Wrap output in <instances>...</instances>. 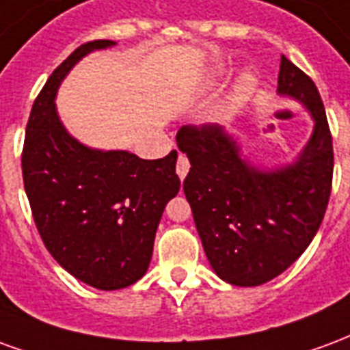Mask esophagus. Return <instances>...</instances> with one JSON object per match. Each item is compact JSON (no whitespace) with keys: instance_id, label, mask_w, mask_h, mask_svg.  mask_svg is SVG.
<instances>
[{"instance_id":"obj_1","label":"esophagus","mask_w":350,"mask_h":350,"mask_svg":"<svg viewBox=\"0 0 350 350\" xmlns=\"http://www.w3.org/2000/svg\"><path fill=\"white\" fill-rule=\"evenodd\" d=\"M188 170H190V162H188V158L185 154H178L177 160V175L180 180H185V177L188 175Z\"/></svg>"}]
</instances>
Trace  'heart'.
<instances>
[{"label": "heart", "mask_w": 350, "mask_h": 350, "mask_svg": "<svg viewBox=\"0 0 350 350\" xmlns=\"http://www.w3.org/2000/svg\"><path fill=\"white\" fill-rule=\"evenodd\" d=\"M228 74V67L226 65H218V67L214 68L211 76H208V80H206V85H214L216 81L221 80L224 76ZM257 85V78L256 74L252 72V70H246V72L242 74L239 81H237V85H234V98H242V96H246V94L252 91V89Z\"/></svg>", "instance_id": "heart-1"}]
</instances>
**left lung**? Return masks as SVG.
Listing matches in <instances>:
<instances>
[{"label":"left lung","mask_w":350,"mask_h":350,"mask_svg":"<svg viewBox=\"0 0 350 350\" xmlns=\"http://www.w3.org/2000/svg\"><path fill=\"white\" fill-rule=\"evenodd\" d=\"M278 94L302 104L313 130L291 164L262 167L242 154L224 126H183L178 149L190 160L185 196L206 259L224 282L256 287L304 254L330 200L332 136L315 83L285 55Z\"/></svg>","instance_id":"left-lung-1"}]
</instances>
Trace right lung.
Listing matches in <instances>:
<instances>
[{
  "mask_svg": "<svg viewBox=\"0 0 350 350\" xmlns=\"http://www.w3.org/2000/svg\"><path fill=\"white\" fill-rule=\"evenodd\" d=\"M116 44H81L53 70L33 102L22 152L24 188L44 246L68 274L100 291L145 276L162 213L180 188L177 150L144 160L129 150L93 149L61 122V81L88 53Z\"/></svg>",
  "mask_w": 350,
  "mask_h": 350,
  "instance_id": "add662e5",
  "label": "right lung"
}]
</instances>
